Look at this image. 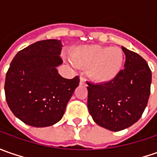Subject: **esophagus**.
<instances>
[{
	"label": "esophagus",
	"instance_id": "esophagus-1",
	"mask_svg": "<svg viewBox=\"0 0 157 157\" xmlns=\"http://www.w3.org/2000/svg\"><path fill=\"white\" fill-rule=\"evenodd\" d=\"M79 85H86V82H85V79L83 78H80V79H79Z\"/></svg>",
	"mask_w": 157,
	"mask_h": 157
}]
</instances>
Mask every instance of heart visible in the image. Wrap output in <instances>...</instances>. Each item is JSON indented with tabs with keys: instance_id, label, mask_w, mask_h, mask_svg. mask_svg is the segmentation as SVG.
Returning <instances> with one entry per match:
<instances>
[{
	"instance_id": "1",
	"label": "heart",
	"mask_w": 157,
	"mask_h": 157,
	"mask_svg": "<svg viewBox=\"0 0 157 157\" xmlns=\"http://www.w3.org/2000/svg\"><path fill=\"white\" fill-rule=\"evenodd\" d=\"M71 62L77 67L88 68V76L94 82L108 83L122 69L124 54L119 47L83 45L71 53Z\"/></svg>"
}]
</instances>
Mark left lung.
I'll return each mask as SVG.
<instances>
[{
    "instance_id": "1",
    "label": "left lung",
    "mask_w": 157,
    "mask_h": 157,
    "mask_svg": "<svg viewBox=\"0 0 157 157\" xmlns=\"http://www.w3.org/2000/svg\"><path fill=\"white\" fill-rule=\"evenodd\" d=\"M124 68L112 81L87 82V107L96 124L111 131L123 130L139 121L148 104L152 74L147 62L121 47Z\"/></svg>"
}]
</instances>
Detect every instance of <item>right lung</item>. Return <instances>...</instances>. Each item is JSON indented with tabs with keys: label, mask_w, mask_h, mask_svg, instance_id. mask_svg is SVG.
I'll list each match as a JSON object with an SVG mask.
<instances>
[{
	"label": "right lung",
	"mask_w": 157,
	"mask_h": 157,
	"mask_svg": "<svg viewBox=\"0 0 157 157\" xmlns=\"http://www.w3.org/2000/svg\"><path fill=\"white\" fill-rule=\"evenodd\" d=\"M61 40L36 42L18 52L5 80V95L10 110L22 122L36 128L50 127L63 117L79 79L63 78L57 67Z\"/></svg>",
	"instance_id": "right-lung-1"
}]
</instances>
